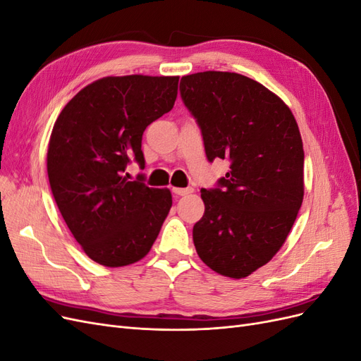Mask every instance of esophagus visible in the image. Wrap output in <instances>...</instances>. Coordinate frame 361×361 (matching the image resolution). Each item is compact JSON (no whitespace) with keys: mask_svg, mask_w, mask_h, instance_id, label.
I'll return each instance as SVG.
<instances>
[{"mask_svg":"<svg viewBox=\"0 0 361 361\" xmlns=\"http://www.w3.org/2000/svg\"><path fill=\"white\" fill-rule=\"evenodd\" d=\"M173 191V194H176V195H188V194H191L192 192V188H173L171 190Z\"/></svg>","mask_w":361,"mask_h":361,"instance_id":"34e87169","label":"esophagus"}]
</instances>
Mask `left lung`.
<instances>
[{"mask_svg":"<svg viewBox=\"0 0 361 361\" xmlns=\"http://www.w3.org/2000/svg\"><path fill=\"white\" fill-rule=\"evenodd\" d=\"M180 97L197 122L206 157L231 162L216 187L202 188L194 224L199 257L215 272L244 279L285 244L304 195V150L288 105L233 72L182 76Z\"/></svg>","mask_w":361,"mask_h":361,"instance_id":"8db88e82","label":"left lung"}]
</instances>
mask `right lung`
<instances>
[{"label": "right lung", "instance_id": "right-lung-1", "mask_svg": "<svg viewBox=\"0 0 361 361\" xmlns=\"http://www.w3.org/2000/svg\"><path fill=\"white\" fill-rule=\"evenodd\" d=\"M179 76H106L76 93L54 125L48 178L59 211L85 255L125 267L154 245L171 207L169 190L128 180L130 161L145 169V129L169 113Z\"/></svg>", "mask_w": 361, "mask_h": 361}]
</instances>
